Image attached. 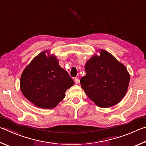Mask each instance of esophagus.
Here are the masks:
<instances>
[{"label":"esophagus","instance_id":"esophagus-1","mask_svg":"<svg viewBox=\"0 0 146 146\" xmlns=\"http://www.w3.org/2000/svg\"><path fill=\"white\" fill-rule=\"evenodd\" d=\"M74 82L76 84H78L79 82H80V80H79L78 78H75L74 79Z\"/></svg>","mask_w":146,"mask_h":146}]
</instances>
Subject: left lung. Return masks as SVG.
<instances>
[{
    "label": "left lung",
    "mask_w": 146,
    "mask_h": 146,
    "mask_svg": "<svg viewBox=\"0 0 146 146\" xmlns=\"http://www.w3.org/2000/svg\"><path fill=\"white\" fill-rule=\"evenodd\" d=\"M85 64L86 75L81 78V88L89 98L101 108L118 104L126 95L130 76L123 64L103 49Z\"/></svg>",
    "instance_id": "left-lung-1"
}]
</instances>
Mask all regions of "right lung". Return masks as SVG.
I'll list each match as a JSON object with an SVG mask.
<instances>
[{"label": "right lung", "mask_w": 146, "mask_h": 146, "mask_svg": "<svg viewBox=\"0 0 146 146\" xmlns=\"http://www.w3.org/2000/svg\"><path fill=\"white\" fill-rule=\"evenodd\" d=\"M73 85L72 79L59 65L56 56L47 50L33 59L23 71L20 81L25 98L43 109L56 107Z\"/></svg>", "instance_id": "right-lung-1"}]
</instances>
